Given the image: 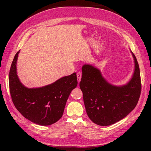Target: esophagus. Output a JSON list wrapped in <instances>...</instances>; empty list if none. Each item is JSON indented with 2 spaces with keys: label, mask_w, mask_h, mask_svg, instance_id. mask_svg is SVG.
<instances>
[{
  "label": "esophagus",
  "mask_w": 151,
  "mask_h": 151,
  "mask_svg": "<svg viewBox=\"0 0 151 151\" xmlns=\"http://www.w3.org/2000/svg\"><path fill=\"white\" fill-rule=\"evenodd\" d=\"M81 76H82V74H81L80 72H78L77 73V81H78L79 83L81 81Z\"/></svg>",
  "instance_id": "obj_1"
}]
</instances>
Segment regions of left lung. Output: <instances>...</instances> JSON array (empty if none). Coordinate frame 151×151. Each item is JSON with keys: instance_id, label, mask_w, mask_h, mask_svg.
Masks as SVG:
<instances>
[{"instance_id": "obj_1", "label": "left lung", "mask_w": 151, "mask_h": 151, "mask_svg": "<svg viewBox=\"0 0 151 151\" xmlns=\"http://www.w3.org/2000/svg\"><path fill=\"white\" fill-rule=\"evenodd\" d=\"M135 71L130 81L121 87L108 83L101 72L90 65L82 68L80 88L87 114L91 120L101 126L114 124L135 108L141 93L139 66L135 55Z\"/></svg>"}]
</instances>
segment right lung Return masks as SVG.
<instances>
[{
	"mask_svg": "<svg viewBox=\"0 0 151 151\" xmlns=\"http://www.w3.org/2000/svg\"><path fill=\"white\" fill-rule=\"evenodd\" d=\"M19 52L13 59L9 76L12 101L26 119L40 125H52L62 116L67 99L76 88V73L42 88H27L21 83L16 72Z\"/></svg>",
	"mask_w": 151,
	"mask_h": 151,
	"instance_id": "1",
	"label": "right lung"
}]
</instances>
